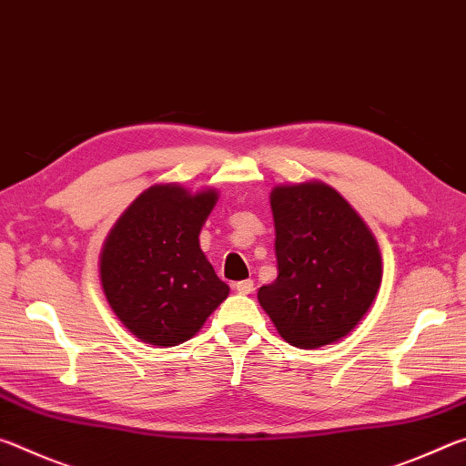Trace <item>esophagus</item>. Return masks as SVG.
I'll use <instances>...</instances> for the list:
<instances>
[{"mask_svg":"<svg viewBox=\"0 0 466 466\" xmlns=\"http://www.w3.org/2000/svg\"><path fill=\"white\" fill-rule=\"evenodd\" d=\"M234 289L238 291V294H250V291L255 289V281H252V279L236 281V283H234Z\"/></svg>","mask_w":466,"mask_h":466,"instance_id":"1","label":"esophagus"}]
</instances>
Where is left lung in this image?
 Masks as SVG:
<instances>
[{
  "label": "left lung",
  "instance_id": "1",
  "mask_svg": "<svg viewBox=\"0 0 466 466\" xmlns=\"http://www.w3.org/2000/svg\"><path fill=\"white\" fill-rule=\"evenodd\" d=\"M278 279L258 302L288 343L314 350L345 337L380 288L372 232L335 188L322 183L271 191Z\"/></svg>",
  "mask_w": 466,
  "mask_h": 466
}]
</instances>
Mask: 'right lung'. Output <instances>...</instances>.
I'll list each match as a JSON object with an SVG mask.
<instances>
[{"label":"right lung","mask_w":466,"mask_h":466,"mask_svg":"<svg viewBox=\"0 0 466 466\" xmlns=\"http://www.w3.org/2000/svg\"><path fill=\"white\" fill-rule=\"evenodd\" d=\"M216 191L191 195L178 185H154L110 230L100 255L102 289L133 335L172 347L191 339L228 298L199 247Z\"/></svg>","instance_id":"right-lung-1"}]
</instances>
